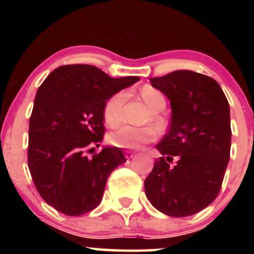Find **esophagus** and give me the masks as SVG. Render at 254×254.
Segmentation results:
<instances>
[{
  "label": "esophagus",
  "instance_id": "esophagus-1",
  "mask_svg": "<svg viewBox=\"0 0 254 254\" xmlns=\"http://www.w3.org/2000/svg\"><path fill=\"white\" fill-rule=\"evenodd\" d=\"M133 156H135V153H133V151L127 150V159H132Z\"/></svg>",
  "mask_w": 254,
  "mask_h": 254
}]
</instances>
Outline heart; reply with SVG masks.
<instances>
[{"label":"heart","mask_w":254,"mask_h":254,"mask_svg":"<svg viewBox=\"0 0 254 254\" xmlns=\"http://www.w3.org/2000/svg\"><path fill=\"white\" fill-rule=\"evenodd\" d=\"M139 94H141V98L143 99L144 103L148 105V107L153 111L151 119H153L154 124L159 127H164L166 124L165 118L159 112H161L166 107L165 95L159 89L151 86H144L139 92ZM125 99H127V93L122 90V92H117L111 95L105 103L103 115L105 123L109 127H117L123 121V106ZM156 136L157 132L154 127H137L125 124L111 133L110 142L111 144L119 148L137 149L145 143L155 141Z\"/></svg>","instance_id":"b5f03b06"}]
</instances>
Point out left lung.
<instances>
[{"label": "left lung", "instance_id": "obj_1", "mask_svg": "<svg viewBox=\"0 0 254 254\" xmlns=\"http://www.w3.org/2000/svg\"><path fill=\"white\" fill-rule=\"evenodd\" d=\"M150 82L171 101L172 118L156 144L162 156L144 180L145 196L168 216H191L214 202L222 186L232 139L228 100L214 78L191 70Z\"/></svg>", "mask_w": 254, "mask_h": 254}]
</instances>
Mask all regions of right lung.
Returning <instances> with one entry per match:
<instances>
[{"label":"right lung","mask_w":254,"mask_h":254,"mask_svg":"<svg viewBox=\"0 0 254 254\" xmlns=\"http://www.w3.org/2000/svg\"><path fill=\"white\" fill-rule=\"evenodd\" d=\"M139 80L110 77L88 64L58 66L37 90L28 131V168L39 194L69 216L92 211L103 199L107 178L127 160L122 149L104 147V105Z\"/></svg>","instance_id":"obj_1"}]
</instances>
